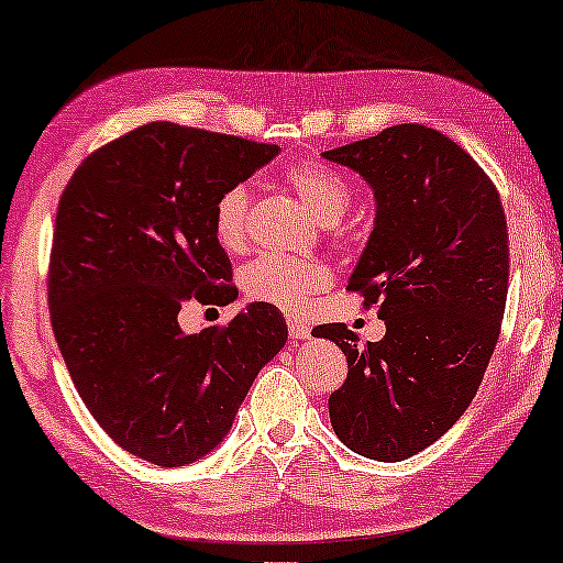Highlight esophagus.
Segmentation results:
<instances>
[{
  "mask_svg": "<svg viewBox=\"0 0 563 563\" xmlns=\"http://www.w3.org/2000/svg\"><path fill=\"white\" fill-rule=\"evenodd\" d=\"M287 328H289L291 341H307V338L312 335V328L299 318H287Z\"/></svg>",
  "mask_w": 563,
  "mask_h": 563,
  "instance_id": "esophagus-1",
  "label": "esophagus"
}]
</instances>
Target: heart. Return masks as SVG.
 I'll return each instance as SVG.
<instances>
[{
  "instance_id": "1",
  "label": "heart",
  "mask_w": 563,
  "mask_h": 563,
  "mask_svg": "<svg viewBox=\"0 0 563 563\" xmlns=\"http://www.w3.org/2000/svg\"><path fill=\"white\" fill-rule=\"evenodd\" d=\"M284 184L302 199L314 218L335 225L351 207V187L333 168L318 161H305L284 172ZM214 238L230 253L245 251L251 241V191L245 184L225 189L214 205ZM330 268L318 258H295L266 253L243 268V291L256 302L287 312L305 310L312 295L330 284Z\"/></svg>"
}]
</instances>
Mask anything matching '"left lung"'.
Masks as SVG:
<instances>
[{"label":"left lung","mask_w":563,"mask_h":563,"mask_svg":"<svg viewBox=\"0 0 563 563\" xmlns=\"http://www.w3.org/2000/svg\"><path fill=\"white\" fill-rule=\"evenodd\" d=\"M322 156L374 191L349 289L387 325L364 349L343 322L312 330L349 358L330 422L361 456L405 461L464 415L495 353L510 276L505 210L479 164L433 128L405 122Z\"/></svg>","instance_id":"left-lung-1"}]
</instances>
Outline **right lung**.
Segmentation results:
<instances>
[{"label": "right lung", "instance_id": "right-lung-1", "mask_svg": "<svg viewBox=\"0 0 563 563\" xmlns=\"http://www.w3.org/2000/svg\"><path fill=\"white\" fill-rule=\"evenodd\" d=\"M274 156L279 145L148 122L84 158L60 195L53 333L84 405L137 459L174 468L218 449L287 343L279 307L266 302L225 328L184 335L179 325L189 299L238 297L214 205Z\"/></svg>", "mask_w": 563, "mask_h": 563}]
</instances>
